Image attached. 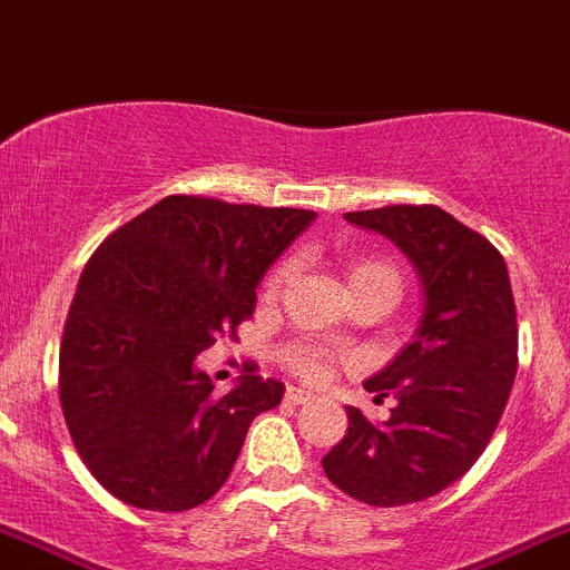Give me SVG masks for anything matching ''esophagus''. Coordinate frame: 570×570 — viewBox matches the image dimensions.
I'll return each instance as SVG.
<instances>
[{
    "label": "esophagus",
    "mask_w": 570,
    "mask_h": 570,
    "mask_svg": "<svg viewBox=\"0 0 570 570\" xmlns=\"http://www.w3.org/2000/svg\"><path fill=\"white\" fill-rule=\"evenodd\" d=\"M284 400H286V403H289V406H301V403H309L312 394H309V392H304V389L289 386V389H286Z\"/></svg>",
    "instance_id": "obj_1"
}]
</instances>
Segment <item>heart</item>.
<instances>
[{
  "mask_svg": "<svg viewBox=\"0 0 570 570\" xmlns=\"http://www.w3.org/2000/svg\"><path fill=\"white\" fill-rule=\"evenodd\" d=\"M286 278H289V266H275L269 278L264 284V297H275L284 289ZM357 286H389L397 292L400 286V269L394 261L381 258V255H368V258H355L346 264V289H357ZM284 366L292 374L304 377V381L317 383L326 377L332 366V352L323 346H312V343H292L284 348Z\"/></svg>",
  "mask_w": 570,
  "mask_h": 570,
  "instance_id": "1",
  "label": "heart"
}]
</instances>
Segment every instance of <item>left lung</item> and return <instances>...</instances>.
Wrapping results in <instances>:
<instances>
[{
  "label": "left lung",
  "instance_id": "8db88e82",
  "mask_svg": "<svg viewBox=\"0 0 570 570\" xmlns=\"http://www.w3.org/2000/svg\"><path fill=\"white\" fill-rule=\"evenodd\" d=\"M386 235L417 266L423 317L412 341L363 386L394 397L386 423L346 406L348 429L321 460L332 483L366 505L434 497L483 454L517 377V306L489 238L434 204L346 213Z\"/></svg>",
  "mask_w": 570,
  "mask_h": 570
}]
</instances>
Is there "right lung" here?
Here are the masks:
<instances>
[{"mask_svg":"<svg viewBox=\"0 0 570 570\" xmlns=\"http://www.w3.org/2000/svg\"><path fill=\"white\" fill-rule=\"evenodd\" d=\"M312 222L309 209L167 196L90 255L61 335L59 400L112 497L187 511L227 483L284 383L244 374L218 397L196 355L253 317L255 286Z\"/></svg>","mask_w":570,"mask_h":570,"instance_id":"add662e5","label":"right lung"}]
</instances>
